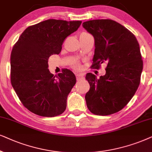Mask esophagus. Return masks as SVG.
I'll use <instances>...</instances> for the list:
<instances>
[{"mask_svg":"<svg viewBox=\"0 0 152 152\" xmlns=\"http://www.w3.org/2000/svg\"><path fill=\"white\" fill-rule=\"evenodd\" d=\"M83 78H84V76L82 74H76V79H77V80H80L83 79Z\"/></svg>","mask_w":152,"mask_h":152,"instance_id":"1","label":"esophagus"}]
</instances>
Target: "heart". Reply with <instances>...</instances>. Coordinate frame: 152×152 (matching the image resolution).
Masks as SVG:
<instances>
[{"instance_id":"b5f03b06","label":"heart","mask_w":152,"mask_h":152,"mask_svg":"<svg viewBox=\"0 0 152 152\" xmlns=\"http://www.w3.org/2000/svg\"><path fill=\"white\" fill-rule=\"evenodd\" d=\"M83 34H86V33H83ZM74 66H75V67H78V66H79V64H74Z\"/></svg>"}]
</instances>
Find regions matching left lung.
I'll return each mask as SVG.
<instances>
[{
    "mask_svg": "<svg viewBox=\"0 0 152 152\" xmlns=\"http://www.w3.org/2000/svg\"><path fill=\"white\" fill-rule=\"evenodd\" d=\"M83 26L94 38L92 68L107 64L106 74L99 78L92 73L86 75L90 86L87 106L94 115L113 114L126 106L140 83L143 62L139 44L130 30L113 20H91Z\"/></svg>",
    "mask_w": 152,
    "mask_h": 152,
    "instance_id": "8db88e82",
    "label": "left lung"
}]
</instances>
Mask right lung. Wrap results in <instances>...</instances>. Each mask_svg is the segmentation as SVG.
<instances>
[{
    "instance_id": "right-lung-1",
    "label": "right lung",
    "mask_w": 152,
    "mask_h": 152,
    "mask_svg": "<svg viewBox=\"0 0 152 152\" xmlns=\"http://www.w3.org/2000/svg\"><path fill=\"white\" fill-rule=\"evenodd\" d=\"M81 23L46 20L28 27L14 45L10 57L11 83L30 112L55 117L65 110L76 76L67 69L54 76L48 70V60L51 55L60 53L64 39Z\"/></svg>"
}]
</instances>
